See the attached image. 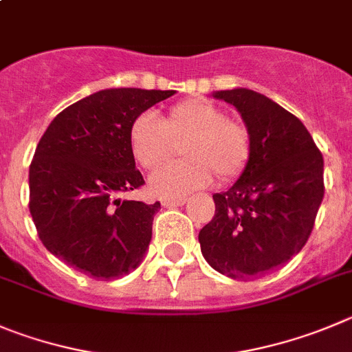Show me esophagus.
<instances>
[{"label": "esophagus", "mask_w": 352, "mask_h": 352, "mask_svg": "<svg viewBox=\"0 0 352 352\" xmlns=\"http://www.w3.org/2000/svg\"><path fill=\"white\" fill-rule=\"evenodd\" d=\"M186 203V199L179 198V199H161V205L166 206V208H172V206H182Z\"/></svg>", "instance_id": "esophagus-1"}]
</instances>
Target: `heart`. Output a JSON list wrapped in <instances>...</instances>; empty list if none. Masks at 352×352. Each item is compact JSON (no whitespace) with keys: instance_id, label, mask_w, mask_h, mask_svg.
<instances>
[{"instance_id":"heart-1","label":"heart","mask_w":352,"mask_h":352,"mask_svg":"<svg viewBox=\"0 0 352 352\" xmlns=\"http://www.w3.org/2000/svg\"><path fill=\"white\" fill-rule=\"evenodd\" d=\"M184 160L163 166L149 180L161 198H179L206 187L217 175L231 182L245 172L252 156V137L243 123L205 98H191L170 107L160 120L135 118L128 130V146L137 165L154 170L179 146Z\"/></svg>"}]
</instances>
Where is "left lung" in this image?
<instances>
[{
	"instance_id": "8db88e82",
	"label": "left lung",
	"mask_w": 352,
	"mask_h": 352,
	"mask_svg": "<svg viewBox=\"0 0 352 352\" xmlns=\"http://www.w3.org/2000/svg\"><path fill=\"white\" fill-rule=\"evenodd\" d=\"M238 109L252 137L245 172L213 195L201 254L232 280L267 274L302 250L324 195L323 154L298 118L248 88L213 94Z\"/></svg>"
}]
</instances>
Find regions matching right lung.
Wrapping results in <instances>:
<instances>
[{
	"label": "right lung",
	"mask_w": 352,
	"mask_h": 352,
	"mask_svg": "<svg viewBox=\"0 0 352 352\" xmlns=\"http://www.w3.org/2000/svg\"><path fill=\"white\" fill-rule=\"evenodd\" d=\"M175 90L109 88L58 113L29 166V210L50 254L95 280L142 262L160 201L121 199L144 186L128 146L135 118Z\"/></svg>",
	"instance_id": "add662e5"
}]
</instances>
